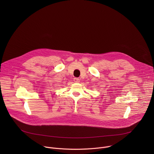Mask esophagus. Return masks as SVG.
<instances>
[{
	"label": "esophagus",
	"instance_id": "esophagus-1",
	"mask_svg": "<svg viewBox=\"0 0 154 154\" xmlns=\"http://www.w3.org/2000/svg\"><path fill=\"white\" fill-rule=\"evenodd\" d=\"M74 82L75 83H79V82H80V79L79 78H74Z\"/></svg>",
	"mask_w": 154,
	"mask_h": 154
}]
</instances>
